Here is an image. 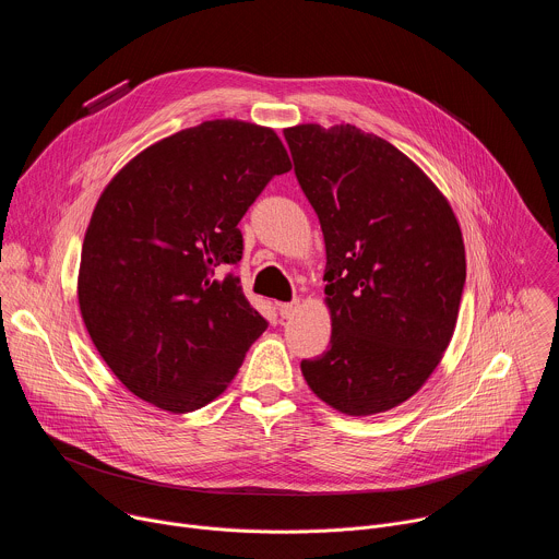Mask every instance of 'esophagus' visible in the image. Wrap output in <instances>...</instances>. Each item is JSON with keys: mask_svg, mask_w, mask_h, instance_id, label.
<instances>
[{"mask_svg": "<svg viewBox=\"0 0 559 559\" xmlns=\"http://www.w3.org/2000/svg\"><path fill=\"white\" fill-rule=\"evenodd\" d=\"M298 309H300V300H292V302H281L278 305V313L283 318H294L298 313Z\"/></svg>", "mask_w": 559, "mask_h": 559, "instance_id": "obj_1", "label": "esophagus"}]
</instances>
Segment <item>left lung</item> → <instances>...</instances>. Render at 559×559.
<instances>
[{"mask_svg":"<svg viewBox=\"0 0 559 559\" xmlns=\"http://www.w3.org/2000/svg\"><path fill=\"white\" fill-rule=\"evenodd\" d=\"M283 134L328 252L330 349L300 371L341 414L389 412L451 343L466 278L457 218L412 158L376 134L352 123Z\"/></svg>","mask_w":559,"mask_h":559,"instance_id":"8db88e82","label":"left lung"}]
</instances>
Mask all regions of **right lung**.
Masks as SVG:
<instances>
[{
  "mask_svg": "<svg viewBox=\"0 0 559 559\" xmlns=\"http://www.w3.org/2000/svg\"><path fill=\"white\" fill-rule=\"evenodd\" d=\"M272 128L214 119L152 143L102 192L76 296L112 373L141 401L188 414L218 397L267 321L229 270L238 221L289 173Z\"/></svg>",
  "mask_w": 559,
  "mask_h": 559,
  "instance_id": "right-lung-1",
  "label": "right lung"
}]
</instances>
